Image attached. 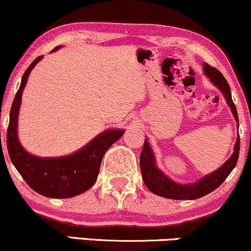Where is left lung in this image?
<instances>
[{
  "mask_svg": "<svg viewBox=\"0 0 251 251\" xmlns=\"http://www.w3.org/2000/svg\"><path fill=\"white\" fill-rule=\"evenodd\" d=\"M203 72H204V75L209 78V81L214 85H216L221 93H222V95L225 96L226 101L228 103L232 115H234L235 121L237 122L238 128L237 110L234 102H232L230 87H229L226 79L223 77L222 74L216 68H213L207 63L203 64ZM238 154H240V135L237 136L232 155L219 169L208 174L204 177L200 178L195 183L181 184L173 181L161 169H158V167L156 166V158L154 152H152L148 140L146 138L140 157L141 173H142L144 184L147 185V188L152 194L173 200H196L200 199V197L208 195L209 193L217 189L226 181L229 174L232 172V169L236 166Z\"/></svg>",
  "mask_w": 251,
  "mask_h": 251,
  "instance_id": "left-lung-1",
  "label": "left lung"
}]
</instances>
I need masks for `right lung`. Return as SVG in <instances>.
Segmentation results:
<instances>
[{"label":"right lung","instance_id":"1","mask_svg":"<svg viewBox=\"0 0 251 251\" xmlns=\"http://www.w3.org/2000/svg\"><path fill=\"white\" fill-rule=\"evenodd\" d=\"M56 47L52 50L60 49ZM43 58L40 56L23 74L21 85L15 95L10 109L7 131L9 157L26 184L41 195L51 199H69L87 191L96 182L100 166L105 151L125 134L123 129H108L85 144L77 151L61 157H38L28 152L21 146L17 136V121L29 74Z\"/></svg>","mask_w":251,"mask_h":251}]
</instances>
